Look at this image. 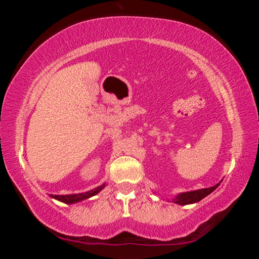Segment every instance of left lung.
Returning a JSON list of instances; mask_svg holds the SVG:
<instances>
[{"label": "left lung", "mask_w": 259, "mask_h": 259, "mask_svg": "<svg viewBox=\"0 0 259 259\" xmlns=\"http://www.w3.org/2000/svg\"><path fill=\"white\" fill-rule=\"evenodd\" d=\"M219 184H221V183H218V184H216V185L211 186V187L202 188V190H196V191L181 193V194H178L172 201L175 203L181 204V205L199 202L200 200H202L203 198H205V196L209 195L210 193L216 190V188L219 186Z\"/></svg>", "instance_id": "obj_1"}]
</instances>
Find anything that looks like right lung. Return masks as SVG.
<instances>
[{
    "instance_id": "obj_1",
    "label": "right lung",
    "mask_w": 259,
    "mask_h": 259,
    "mask_svg": "<svg viewBox=\"0 0 259 259\" xmlns=\"http://www.w3.org/2000/svg\"><path fill=\"white\" fill-rule=\"evenodd\" d=\"M105 187V184H103L102 186H98L94 188V190L91 191H88L84 193H78V194H68V195H52L50 194L51 198H54L58 201H61V202L64 203H67V204H73V203H76V202H80L82 200H85V199H89L91 196H94L96 194H98V193L103 190Z\"/></svg>"
}]
</instances>
